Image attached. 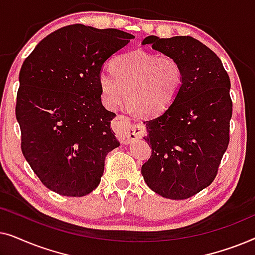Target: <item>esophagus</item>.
Instances as JSON below:
<instances>
[{"label": "esophagus", "mask_w": 255, "mask_h": 255, "mask_svg": "<svg viewBox=\"0 0 255 255\" xmlns=\"http://www.w3.org/2000/svg\"><path fill=\"white\" fill-rule=\"evenodd\" d=\"M113 128L125 142H130L134 139L140 138L145 133V128L142 125H134L128 117L118 115L113 122Z\"/></svg>", "instance_id": "1"}]
</instances>
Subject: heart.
<instances>
[{
  "mask_svg": "<svg viewBox=\"0 0 255 255\" xmlns=\"http://www.w3.org/2000/svg\"><path fill=\"white\" fill-rule=\"evenodd\" d=\"M99 85L108 109L120 106L127 89L131 110L155 116L176 101L184 85V71L174 57L137 50L115 58L111 69L100 72Z\"/></svg>",
  "mask_w": 255,
  "mask_h": 255,
  "instance_id": "obj_1",
  "label": "heart"
}]
</instances>
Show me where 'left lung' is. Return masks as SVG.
Returning <instances> with one entry per match:
<instances>
[{
  "label": "left lung",
  "instance_id": "obj_1",
  "mask_svg": "<svg viewBox=\"0 0 255 255\" xmlns=\"http://www.w3.org/2000/svg\"><path fill=\"white\" fill-rule=\"evenodd\" d=\"M142 45L177 59L184 85L166 111L144 122L152 155L141 166L147 186L170 200L189 198L210 186L230 141V78L217 55L189 36H148Z\"/></svg>",
  "mask_w": 255,
  "mask_h": 255
}]
</instances>
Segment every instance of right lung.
Here are the masks:
<instances>
[{
  "label": "right lung",
  "instance_id": "obj_1",
  "mask_svg": "<svg viewBox=\"0 0 255 255\" xmlns=\"http://www.w3.org/2000/svg\"><path fill=\"white\" fill-rule=\"evenodd\" d=\"M134 36L82 24L45 37L19 72L16 118L22 152L41 183L62 196H86L99 186L104 160L120 146L101 102L99 74Z\"/></svg>",
  "mask_w": 255,
  "mask_h": 255
}]
</instances>
